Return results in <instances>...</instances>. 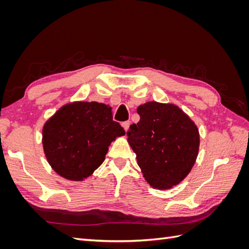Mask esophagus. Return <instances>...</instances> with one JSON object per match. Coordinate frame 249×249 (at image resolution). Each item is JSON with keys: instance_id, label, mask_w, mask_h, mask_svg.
Segmentation results:
<instances>
[{"instance_id": "34e87169", "label": "esophagus", "mask_w": 249, "mask_h": 249, "mask_svg": "<svg viewBox=\"0 0 249 249\" xmlns=\"http://www.w3.org/2000/svg\"><path fill=\"white\" fill-rule=\"evenodd\" d=\"M130 124H131V123H130V122H124V123L122 124V125H123V127H124L125 132H126L127 130H129V126H130Z\"/></svg>"}]
</instances>
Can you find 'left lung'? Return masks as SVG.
<instances>
[{
	"mask_svg": "<svg viewBox=\"0 0 249 249\" xmlns=\"http://www.w3.org/2000/svg\"><path fill=\"white\" fill-rule=\"evenodd\" d=\"M140 120L126 132L147 183L170 189L188 176L196 160L199 133L176 105L148 102L137 108Z\"/></svg>",
	"mask_w": 249,
	"mask_h": 249,
	"instance_id": "left-lung-1",
	"label": "left lung"
}]
</instances>
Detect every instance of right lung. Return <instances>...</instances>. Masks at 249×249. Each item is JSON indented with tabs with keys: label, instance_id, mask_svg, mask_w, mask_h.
Listing matches in <instances>:
<instances>
[{
	"label": "right lung",
	"instance_id": "1",
	"mask_svg": "<svg viewBox=\"0 0 249 249\" xmlns=\"http://www.w3.org/2000/svg\"><path fill=\"white\" fill-rule=\"evenodd\" d=\"M124 134L122 125L113 120L108 105L71 103L44 124V155L59 176L70 180H83L101 166L111 142Z\"/></svg>",
	"mask_w": 249,
	"mask_h": 249
}]
</instances>
